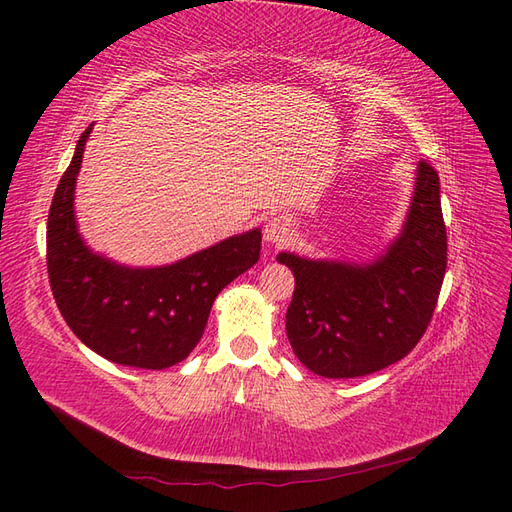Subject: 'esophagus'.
I'll return each mask as SVG.
<instances>
[{"instance_id":"34e87169","label":"esophagus","mask_w":512,"mask_h":512,"mask_svg":"<svg viewBox=\"0 0 512 512\" xmlns=\"http://www.w3.org/2000/svg\"><path fill=\"white\" fill-rule=\"evenodd\" d=\"M292 232V224L286 218V215H275L267 224L265 230H262V235H265V241L271 245H282L288 241Z\"/></svg>"}]
</instances>
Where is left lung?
Segmentation results:
<instances>
[{"instance_id": "1", "label": "left lung", "mask_w": 512, "mask_h": 512, "mask_svg": "<svg viewBox=\"0 0 512 512\" xmlns=\"http://www.w3.org/2000/svg\"><path fill=\"white\" fill-rule=\"evenodd\" d=\"M294 275L286 312L292 352L322 378H359L389 367L429 327L446 271L440 177L418 162L401 232L367 262L277 254Z\"/></svg>"}]
</instances>
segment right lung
<instances>
[{
	"label": "right lung",
	"instance_id": "add662e5",
	"mask_svg": "<svg viewBox=\"0 0 512 512\" xmlns=\"http://www.w3.org/2000/svg\"><path fill=\"white\" fill-rule=\"evenodd\" d=\"M94 123L81 134L53 196L46 267L72 333L104 359L141 369L177 365L205 333L215 297L260 258V228L228 237L173 265L128 267L91 250L79 232L74 190Z\"/></svg>",
	"mask_w": 512,
	"mask_h": 512
}]
</instances>
